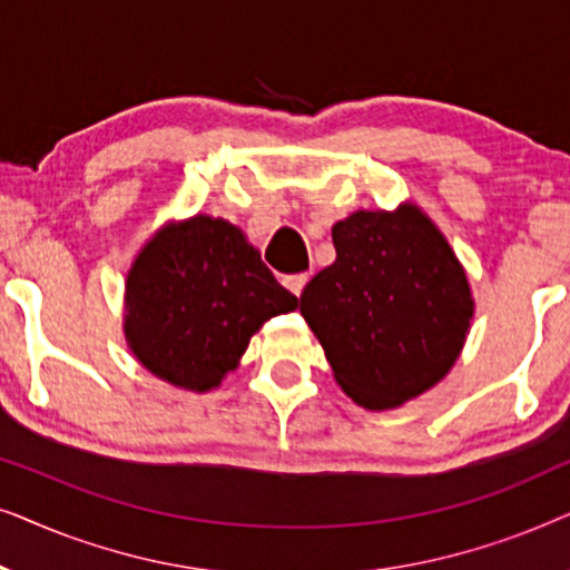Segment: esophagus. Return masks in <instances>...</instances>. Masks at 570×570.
<instances>
[{"label":"esophagus","instance_id":"1","mask_svg":"<svg viewBox=\"0 0 570 570\" xmlns=\"http://www.w3.org/2000/svg\"><path fill=\"white\" fill-rule=\"evenodd\" d=\"M306 283H308L306 272H301V275H287V277H283V285H285L287 291H291L293 295H301L303 287H306Z\"/></svg>","mask_w":570,"mask_h":570}]
</instances>
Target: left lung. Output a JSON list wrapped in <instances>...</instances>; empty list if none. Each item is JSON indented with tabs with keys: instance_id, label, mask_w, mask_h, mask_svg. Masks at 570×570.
<instances>
[{
	"instance_id": "left-lung-1",
	"label": "left lung",
	"mask_w": 570,
	"mask_h": 570,
	"mask_svg": "<svg viewBox=\"0 0 570 570\" xmlns=\"http://www.w3.org/2000/svg\"><path fill=\"white\" fill-rule=\"evenodd\" d=\"M337 259L301 295L334 379L365 410L428 392L462 353L474 314L464 267L415 205L357 209L332 228Z\"/></svg>"
}]
</instances>
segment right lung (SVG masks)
Wrapping results in <instances>:
<instances>
[{
    "mask_svg": "<svg viewBox=\"0 0 570 570\" xmlns=\"http://www.w3.org/2000/svg\"><path fill=\"white\" fill-rule=\"evenodd\" d=\"M298 308L244 233L194 215L160 228L127 275L124 334L139 363L168 384L220 386L267 318Z\"/></svg>",
    "mask_w": 570,
    "mask_h": 570,
    "instance_id": "obj_1",
    "label": "right lung"
}]
</instances>
